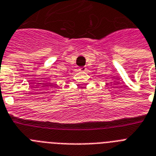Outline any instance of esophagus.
Segmentation results:
<instances>
[{"label":"esophagus","mask_w":156,"mask_h":156,"mask_svg":"<svg viewBox=\"0 0 156 156\" xmlns=\"http://www.w3.org/2000/svg\"><path fill=\"white\" fill-rule=\"evenodd\" d=\"M79 70H81V71H86V70H87V67L86 66L81 67V68H79Z\"/></svg>","instance_id":"1"}]
</instances>
